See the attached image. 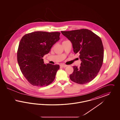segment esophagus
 Masks as SVG:
<instances>
[{"mask_svg":"<svg viewBox=\"0 0 120 120\" xmlns=\"http://www.w3.org/2000/svg\"><path fill=\"white\" fill-rule=\"evenodd\" d=\"M61 67H62V68H65L66 67H67V65H61V66H60Z\"/></svg>","mask_w":120,"mask_h":120,"instance_id":"1","label":"esophagus"}]
</instances>
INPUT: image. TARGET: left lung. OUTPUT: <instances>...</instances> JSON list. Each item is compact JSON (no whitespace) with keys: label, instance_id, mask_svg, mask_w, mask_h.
<instances>
[{"label":"left lung","instance_id":"left-lung-1","mask_svg":"<svg viewBox=\"0 0 120 120\" xmlns=\"http://www.w3.org/2000/svg\"><path fill=\"white\" fill-rule=\"evenodd\" d=\"M61 33L71 42L73 51L79 54L81 61L80 68L73 67L70 79L79 84L90 82L97 76L103 64L104 50L100 38L86 29Z\"/></svg>","mask_w":120,"mask_h":120}]
</instances>
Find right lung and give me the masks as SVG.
<instances>
[{"label": "right lung", "mask_w": 120, "mask_h": 120, "mask_svg": "<svg viewBox=\"0 0 120 120\" xmlns=\"http://www.w3.org/2000/svg\"><path fill=\"white\" fill-rule=\"evenodd\" d=\"M60 33L35 31L25 34L20 40L17 62L26 79L38 87L49 85L55 79L59 65L45 64L43 57L60 40Z\"/></svg>", "instance_id": "obj_1"}]
</instances>
